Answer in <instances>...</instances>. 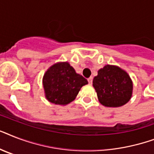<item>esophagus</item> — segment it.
Segmentation results:
<instances>
[{
  "mask_svg": "<svg viewBox=\"0 0 154 154\" xmlns=\"http://www.w3.org/2000/svg\"><path fill=\"white\" fill-rule=\"evenodd\" d=\"M88 82H89V83L90 85L92 84V83H93V77H89V78H88Z\"/></svg>",
  "mask_w": 154,
  "mask_h": 154,
  "instance_id": "1",
  "label": "esophagus"
}]
</instances>
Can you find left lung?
<instances>
[{"mask_svg":"<svg viewBox=\"0 0 154 154\" xmlns=\"http://www.w3.org/2000/svg\"><path fill=\"white\" fill-rule=\"evenodd\" d=\"M93 85L101 105L106 107H120L130 100L133 82L125 70L116 65H107L98 70Z\"/></svg>","mask_w":154,"mask_h":154,"instance_id":"left-lung-1","label":"left lung"}]
</instances>
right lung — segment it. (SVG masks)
<instances>
[{"instance_id":"add662e5","label":"right lung","mask_w":154,"mask_h":154,"mask_svg":"<svg viewBox=\"0 0 154 154\" xmlns=\"http://www.w3.org/2000/svg\"><path fill=\"white\" fill-rule=\"evenodd\" d=\"M45 97L56 105H67L76 98L87 80L76 72L68 62H58L48 69L43 77Z\"/></svg>"}]
</instances>
